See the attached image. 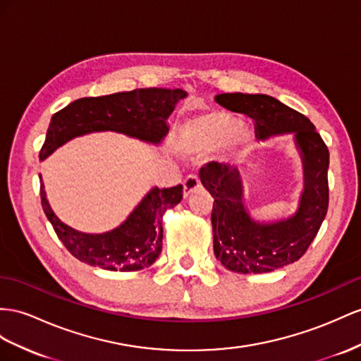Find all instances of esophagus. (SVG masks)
Instances as JSON below:
<instances>
[{
	"mask_svg": "<svg viewBox=\"0 0 361 361\" xmlns=\"http://www.w3.org/2000/svg\"><path fill=\"white\" fill-rule=\"evenodd\" d=\"M200 180L198 177H195V175H189V177L184 180L183 183V195L184 198H188L192 192H195L197 189H200Z\"/></svg>",
	"mask_w": 361,
	"mask_h": 361,
	"instance_id": "esophagus-1",
	"label": "esophagus"
}]
</instances>
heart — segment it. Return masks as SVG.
<instances>
[{
	"label": "heart",
	"instance_id": "obj_1",
	"mask_svg": "<svg viewBox=\"0 0 361 361\" xmlns=\"http://www.w3.org/2000/svg\"><path fill=\"white\" fill-rule=\"evenodd\" d=\"M252 133L224 111H209L188 117L173 133V146L181 155H207L221 149L227 160H238L252 145Z\"/></svg>",
	"mask_w": 361,
	"mask_h": 361
}]
</instances>
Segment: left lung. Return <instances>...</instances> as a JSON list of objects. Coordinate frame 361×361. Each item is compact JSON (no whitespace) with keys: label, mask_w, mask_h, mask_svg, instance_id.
Here are the masks:
<instances>
[{"label":"left lung","mask_w":361,"mask_h":361,"mask_svg":"<svg viewBox=\"0 0 361 361\" xmlns=\"http://www.w3.org/2000/svg\"><path fill=\"white\" fill-rule=\"evenodd\" d=\"M216 104L255 122L259 140L293 134L303 166L299 207L285 219L259 223L244 202L241 173L230 164L209 163L200 180L212 197L214 253L227 270L248 274L269 273L290 265L308 250L326 216L329 151L308 117L267 94L224 92Z\"/></svg>","instance_id":"obj_1"}]
</instances>
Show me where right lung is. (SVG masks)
I'll return each mask as SVG.
<instances>
[{
    "instance_id": "obj_1",
    "label": "right lung",
    "mask_w": 361,
    "mask_h": 361,
    "mask_svg": "<svg viewBox=\"0 0 361 361\" xmlns=\"http://www.w3.org/2000/svg\"><path fill=\"white\" fill-rule=\"evenodd\" d=\"M188 92L181 88H140L109 96L84 97L53 114L39 160L73 138L102 131L125 134L160 145L169 131L168 117ZM41 178V175H39ZM183 186L152 188L122 224L106 233H82L63 224L49 204L41 178V202L67 250L91 267L109 271H137L152 265L163 247V215L178 204Z\"/></svg>"
}]
</instances>
